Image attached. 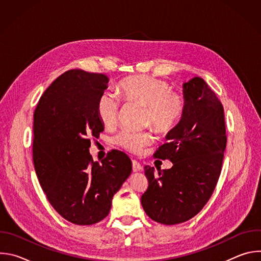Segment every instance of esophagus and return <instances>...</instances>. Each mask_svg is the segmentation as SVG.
Segmentation results:
<instances>
[{"label":"esophagus","instance_id":"1","mask_svg":"<svg viewBox=\"0 0 261 261\" xmlns=\"http://www.w3.org/2000/svg\"><path fill=\"white\" fill-rule=\"evenodd\" d=\"M132 170L133 171H140V170H142V165L138 161L132 160Z\"/></svg>","mask_w":261,"mask_h":261}]
</instances>
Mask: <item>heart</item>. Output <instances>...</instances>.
<instances>
[{
    "instance_id": "obj_1",
    "label": "heart",
    "mask_w": 261,
    "mask_h": 261,
    "mask_svg": "<svg viewBox=\"0 0 261 261\" xmlns=\"http://www.w3.org/2000/svg\"><path fill=\"white\" fill-rule=\"evenodd\" d=\"M119 95L124 102L143 105V123L151 125L159 133H168L175 128L185 111L184 95L170 90L166 81L151 75L125 79L119 85ZM120 106L121 100L114 93L103 92L99 96L96 113L103 126H114ZM114 142L127 152L138 154L152 142V135L146 131L122 130L115 135Z\"/></svg>"
}]
</instances>
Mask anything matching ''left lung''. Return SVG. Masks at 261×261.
Masks as SVG:
<instances>
[{
	"label": "left lung",
	"instance_id": "8db88e82",
	"mask_svg": "<svg viewBox=\"0 0 261 261\" xmlns=\"http://www.w3.org/2000/svg\"><path fill=\"white\" fill-rule=\"evenodd\" d=\"M186 106L179 123L159 146L154 158L170 160L172 167L144 166L148 187L141 205L152 220L174 225L196 216L211 198L226 147L224 109L200 77L184 84Z\"/></svg>",
	"mask_w": 261,
	"mask_h": 261
}]
</instances>
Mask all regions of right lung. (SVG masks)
Instances as JSON below:
<instances>
[{
	"mask_svg": "<svg viewBox=\"0 0 261 261\" xmlns=\"http://www.w3.org/2000/svg\"><path fill=\"white\" fill-rule=\"evenodd\" d=\"M107 83L102 73L66 71L46 89L34 111L36 174L53 207L76 225L103 220L132 170L124 152L111 150L101 164L90 155V138H98L104 130L96 105Z\"/></svg>",
	"mask_w": 261,
	"mask_h": 261,
	"instance_id": "1",
	"label": "right lung"
}]
</instances>
